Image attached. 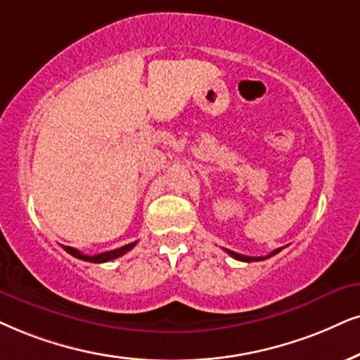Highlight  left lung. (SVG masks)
Segmentation results:
<instances>
[{
	"label": "left lung",
	"mask_w": 360,
	"mask_h": 360,
	"mask_svg": "<svg viewBox=\"0 0 360 360\" xmlns=\"http://www.w3.org/2000/svg\"><path fill=\"white\" fill-rule=\"evenodd\" d=\"M279 251H282V248H279V249H276V251H272L269 256H266V257H249V256H243V254H238V252H233V251H229V249H226V252L229 254L231 257H234V259H238V261H244V262H252V261H264V259H267V257H271V256H274V254H277Z\"/></svg>",
	"instance_id": "left-lung-1"
}]
</instances>
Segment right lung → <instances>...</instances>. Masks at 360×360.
<instances>
[{"mask_svg": "<svg viewBox=\"0 0 360 360\" xmlns=\"http://www.w3.org/2000/svg\"><path fill=\"white\" fill-rule=\"evenodd\" d=\"M136 245V243H131V244H126L122 245L120 249H112V251H108V252H101V254H96V256H86V254L79 252L78 249L75 248H70V245H63V249H65L66 252H70L71 256L81 259V261H88V262H108V261H112V259H117L121 257L122 254H126L127 251H131Z\"/></svg>", "mask_w": 360, "mask_h": 360, "instance_id": "obj_1", "label": "right lung"}]
</instances>
